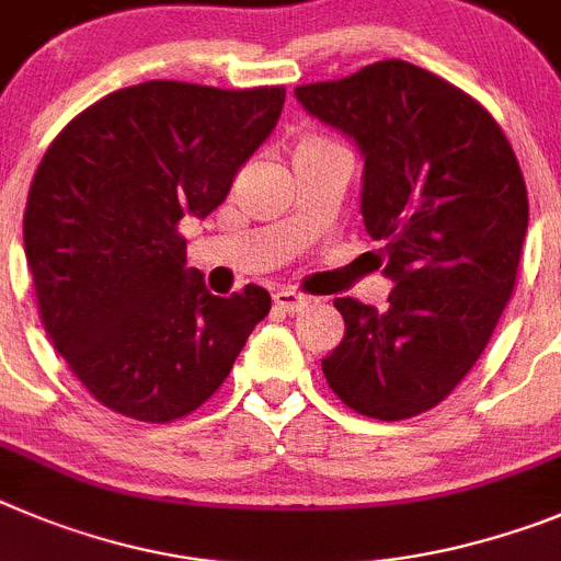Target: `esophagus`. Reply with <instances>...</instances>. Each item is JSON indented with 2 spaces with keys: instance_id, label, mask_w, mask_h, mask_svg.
Wrapping results in <instances>:
<instances>
[{
  "instance_id": "34e87169",
  "label": "esophagus",
  "mask_w": 561,
  "mask_h": 561,
  "mask_svg": "<svg viewBox=\"0 0 561 561\" xmlns=\"http://www.w3.org/2000/svg\"><path fill=\"white\" fill-rule=\"evenodd\" d=\"M307 305H310V299L296 290H276L274 293V307L276 310L287 312V316H293V312H301Z\"/></svg>"
}]
</instances>
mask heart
Returning <instances> with one entry per match:
<instances>
[{
	"label": "heart",
	"instance_id": "b5f03b06",
	"mask_svg": "<svg viewBox=\"0 0 561 561\" xmlns=\"http://www.w3.org/2000/svg\"><path fill=\"white\" fill-rule=\"evenodd\" d=\"M307 145H321V139H310V142H305V145H299V148H307Z\"/></svg>",
	"mask_w": 561,
	"mask_h": 561
}]
</instances>
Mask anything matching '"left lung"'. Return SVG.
I'll return each instance as SVG.
<instances>
[{"mask_svg":"<svg viewBox=\"0 0 561 561\" xmlns=\"http://www.w3.org/2000/svg\"><path fill=\"white\" fill-rule=\"evenodd\" d=\"M363 156L360 211L386 243L388 310L335 299L343 341L321 360L343 405L382 422L447 397L486 350L517 279L526 181L481 103L408 60L296 89Z\"/></svg>","mask_w":561,"mask_h":561,"instance_id":"obj_1","label":"left lung"}]
</instances>
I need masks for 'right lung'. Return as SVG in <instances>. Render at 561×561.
<instances>
[{
    "instance_id": "right-lung-1",
    "label": "right lung",
    "mask_w": 561,
    "mask_h": 561,
    "mask_svg": "<svg viewBox=\"0 0 561 561\" xmlns=\"http://www.w3.org/2000/svg\"><path fill=\"white\" fill-rule=\"evenodd\" d=\"M282 105V85L148 80L89 105L44 153L24 256L55 350L111 411L139 422L193 413L268 316L265 287L206 290L179 224L224 204Z\"/></svg>"
}]
</instances>
